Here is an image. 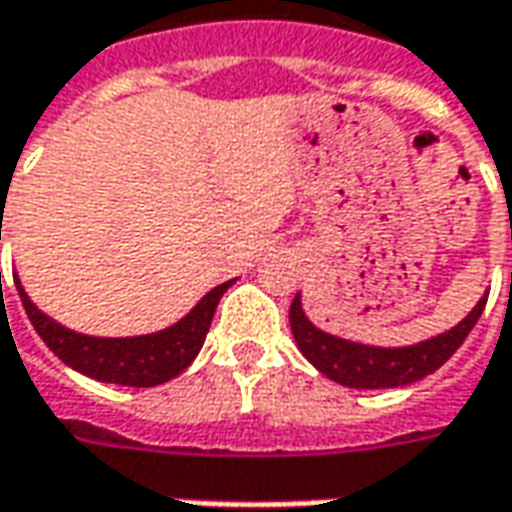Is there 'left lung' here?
Instances as JSON below:
<instances>
[{"label":"left lung","mask_w":512,"mask_h":512,"mask_svg":"<svg viewBox=\"0 0 512 512\" xmlns=\"http://www.w3.org/2000/svg\"><path fill=\"white\" fill-rule=\"evenodd\" d=\"M485 301H488V292L454 329L429 337L424 343L404 345V348L351 343V340L317 329L315 323L303 315L301 292L295 295L290 306V326L303 357L323 376H329L331 382L357 387V390H382V387H404V384L421 382L424 376L435 373L477 326Z\"/></svg>","instance_id":"8db88e82"}]
</instances>
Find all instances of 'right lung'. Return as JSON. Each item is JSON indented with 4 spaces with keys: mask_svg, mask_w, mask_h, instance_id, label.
Returning a JSON list of instances; mask_svg holds the SVG:
<instances>
[{
    "mask_svg": "<svg viewBox=\"0 0 512 512\" xmlns=\"http://www.w3.org/2000/svg\"><path fill=\"white\" fill-rule=\"evenodd\" d=\"M13 278H16V290H19L33 329L55 357L97 382L125 384V387H155V384L175 379L178 373L189 368L203 348L222 292L234 284V281H225L206 292L189 315L164 331L142 334V337H91V334L66 329L58 320L44 315L24 292L19 276Z\"/></svg>",
    "mask_w": 512,
    "mask_h": 512,
    "instance_id": "obj_1",
    "label": "right lung"
}]
</instances>
